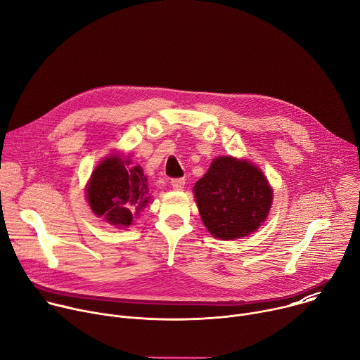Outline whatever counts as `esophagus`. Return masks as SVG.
Wrapping results in <instances>:
<instances>
[{"label":"esophagus","instance_id":"obj_1","mask_svg":"<svg viewBox=\"0 0 360 360\" xmlns=\"http://www.w3.org/2000/svg\"><path fill=\"white\" fill-rule=\"evenodd\" d=\"M171 185L174 189H182L185 186V178H175L171 181Z\"/></svg>","mask_w":360,"mask_h":360}]
</instances>
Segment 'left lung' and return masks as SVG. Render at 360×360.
<instances>
[{
	"label": "left lung",
	"mask_w": 360,
	"mask_h": 360,
	"mask_svg": "<svg viewBox=\"0 0 360 360\" xmlns=\"http://www.w3.org/2000/svg\"><path fill=\"white\" fill-rule=\"evenodd\" d=\"M203 225L212 236L232 240L250 235L266 219L272 188L248 160L218 157L193 186Z\"/></svg>",
	"instance_id": "left-lung-1"
}]
</instances>
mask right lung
<instances>
[{
  "label": "right lung",
  "mask_w": 360,
  "mask_h": 360,
  "mask_svg": "<svg viewBox=\"0 0 360 360\" xmlns=\"http://www.w3.org/2000/svg\"><path fill=\"white\" fill-rule=\"evenodd\" d=\"M146 176L131 160L111 153L102 160L86 185V200L92 212L115 226H129L149 203Z\"/></svg>",
  "instance_id": "add662e5"
}]
</instances>
